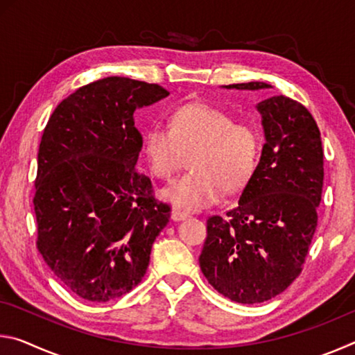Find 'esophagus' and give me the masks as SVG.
<instances>
[{"label": "esophagus", "instance_id": "1", "mask_svg": "<svg viewBox=\"0 0 355 355\" xmlns=\"http://www.w3.org/2000/svg\"><path fill=\"white\" fill-rule=\"evenodd\" d=\"M189 218V214L188 213H184V211H182V209H173L172 211V219L173 220H184V219H188Z\"/></svg>", "mask_w": 355, "mask_h": 355}]
</instances>
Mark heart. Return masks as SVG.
I'll return each instance as SVG.
<instances>
[{"mask_svg":"<svg viewBox=\"0 0 355 355\" xmlns=\"http://www.w3.org/2000/svg\"><path fill=\"white\" fill-rule=\"evenodd\" d=\"M142 150L150 171L161 180H172L192 152V171L173 182L164 197L180 209L199 211L249 182L260 155V135L220 107L192 101L171 112L169 127H150Z\"/></svg>","mask_w":355,"mask_h":355,"instance_id":"obj_1","label":"heart"}]
</instances>
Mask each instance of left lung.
Listing matches in <instances>:
<instances>
[{
	"instance_id": "left-lung-1",
	"label": "left lung",
	"mask_w": 355,
	"mask_h": 355,
	"mask_svg": "<svg viewBox=\"0 0 355 355\" xmlns=\"http://www.w3.org/2000/svg\"><path fill=\"white\" fill-rule=\"evenodd\" d=\"M228 89L271 87L266 83ZM266 142L238 207L209 216L200 269L230 300L260 304L285 291L302 272L318 225L324 180L320 128L307 107L285 95L258 103Z\"/></svg>"
}]
</instances>
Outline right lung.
<instances>
[{
    "label": "right lung",
    "mask_w": 355,
    "mask_h": 355,
    "mask_svg": "<svg viewBox=\"0 0 355 355\" xmlns=\"http://www.w3.org/2000/svg\"><path fill=\"white\" fill-rule=\"evenodd\" d=\"M169 95L159 84L107 76L62 100L42 135L34 211L45 263L91 302L130 293L171 219L152 180L137 171L135 111Z\"/></svg>",
    "instance_id": "obj_1"
}]
</instances>
